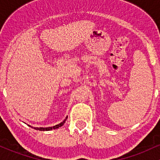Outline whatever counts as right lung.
<instances>
[{
	"label": "right lung",
	"instance_id": "obj_1",
	"mask_svg": "<svg viewBox=\"0 0 160 160\" xmlns=\"http://www.w3.org/2000/svg\"><path fill=\"white\" fill-rule=\"evenodd\" d=\"M67 118H68V117H66L65 120L62 121V122H60L59 124H57V125H56V126H52V127H47V128L40 127V128H38V127H33V126H30L31 128H34V129H36V130H39V131H49V130H52V129H56V128H58L59 127H61V126H63L64 123L65 122L66 120H67Z\"/></svg>",
	"mask_w": 160,
	"mask_h": 160
}]
</instances>
